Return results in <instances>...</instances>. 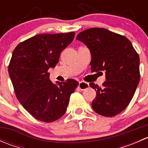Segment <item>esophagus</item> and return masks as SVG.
<instances>
[{
    "mask_svg": "<svg viewBox=\"0 0 148 148\" xmlns=\"http://www.w3.org/2000/svg\"><path fill=\"white\" fill-rule=\"evenodd\" d=\"M89 84L85 82H79L78 87L81 90H84L85 89H87V88L89 87Z\"/></svg>",
    "mask_w": 148,
    "mask_h": 148,
    "instance_id": "obj_1",
    "label": "esophagus"
}]
</instances>
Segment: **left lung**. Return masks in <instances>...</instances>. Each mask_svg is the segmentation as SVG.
<instances>
[{
    "label": "left lung",
    "mask_w": 148,
    "mask_h": 148,
    "mask_svg": "<svg viewBox=\"0 0 148 148\" xmlns=\"http://www.w3.org/2000/svg\"><path fill=\"white\" fill-rule=\"evenodd\" d=\"M76 38L90 51L92 72L105 73L102 87L89 84L97 92L92 109L105 117L117 115L127 107L139 84L138 53L128 38L105 28H89L79 33Z\"/></svg>",
    "instance_id": "8db88e82"
}]
</instances>
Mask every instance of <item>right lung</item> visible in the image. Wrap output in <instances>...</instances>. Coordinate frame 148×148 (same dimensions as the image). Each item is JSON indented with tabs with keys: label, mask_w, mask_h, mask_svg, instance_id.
Listing matches in <instances>:
<instances>
[{
	"label": "right lung",
	"mask_w": 148,
	"mask_h": 148,
	"mask_svg": "<svg viewBox=\"0 0 148 148\" xmlns=\"http://www.w3.org/2000/svg\"><path fill=\"white\" fill-rule=\"evenodd\" d=\"M74 32L38 34L20 43L13 51L8 74L16 96L25 110L37 120L51 122L66 111L70 95L79 82L69 79L52 83L48 70L54 68L69 45Z\"/></svg>",
	"instance_id": "add662e5"
}]
</instances>
